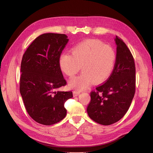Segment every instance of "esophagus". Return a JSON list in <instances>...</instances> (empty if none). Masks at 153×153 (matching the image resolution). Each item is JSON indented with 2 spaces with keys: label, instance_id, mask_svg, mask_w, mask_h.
Masks as SVG:
<instances>
[{
  "label": "esophagus",
  "instance_id": "1",
  "mask_svg": "<svg viewBox=\"0 0 153 153\" xmlns=\"http://www.w3.org/2000/svg\"><path fill=\"white\" fill-rule=\"evenodd\" d=\"M80 92L77 91H73V96H77L80 94Z\"/></svg>",
  "mask_w": 153,
  "mask_h": 153
}]
</instances>
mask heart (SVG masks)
<instances>
[{
    "label": "heart",
    "mask_w": 153,
    "mask_h": 153,
    "mask_svg": "<svg viewBox=\"0 0 153 153\" xmlns=\"http://www.w3.org/2000/svg\"><path fill=\"white\" fill-rule=\"evenodd\" d=\"M116 61V53L108 45L101 41L87 39L76 44L71 54L64 52L59 57L61 71L72 78L81 69L82 73L69 81V86L77 90L89 87L93 82L102 84L112 75Z\"/></svg>",
    "instance_id": "b5f03b06"
}]
</instances>
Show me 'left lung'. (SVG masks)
Segmentation results:
<instances>
[{
    "label": "left lung",
    "mask_w": 153,
    "mask_h": 153,
    "mask_svg": "<svg viewBox=\"0 0 153 153\" xmlns=\"http://www.w3.org/2000/svg\"><path fill=\"white\" fill-rule=\"evenodd\" d=\"M116 61L112 75L104 84L91 92L87 114L94 121L107 126L126 114L135 93V61L130 50L116 36Z\"/></svg>",
    "instance_id": "obj_1"
}]
</instances>
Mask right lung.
I'll list each match as a JSON object with an SVG mask.
<instances>
[{
  "label": "right lung",
  "mask_w": 153,
  "mask_h": 153,
  "mask_svg": "<svg viewBox=\"0 0 153 153\" xmlns=\"http://www.w3.org/2000/svg\"><path fill=\"white\" fill-rule=\"evenodd\" d=\"M63 34L46 33L27 48L21 62L20 91L30 117L39 124L52 125L66 115V101L72 91H57L66 85L59 59L68 42Z\"/></svg>",
  "instance_id": "obj_1"
}]
</instances>
